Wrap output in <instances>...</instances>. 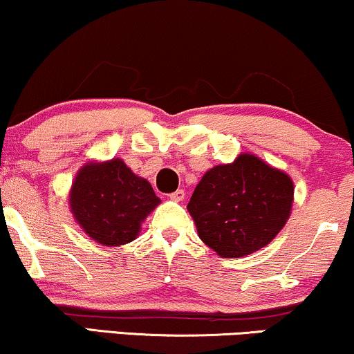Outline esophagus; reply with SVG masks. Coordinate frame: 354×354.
I'll list each match as a JSON object with an SVG mask.
<instances>
[{
    "mask_svg": "<svg viewBox=\"0 0 354 354\" xmlns=\"http://www.w3.org/2000/svg\"><path fill=\"white\" fill-rule=\"evenodd\" d=\"M169 199H173V201H183L185 199V189H176L174 193L169 194Z\"/></svg>",
    "mask_w": 354,
    "mask_h": 354,
    "instance_id": "34e87169",
    "label": "esophagus"
}]
</instances>
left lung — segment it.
Wrapping results in <instances>:
<instances>
[{
    "instance_id": "left-lung-1",
    "label": "left lung",
    "mask_w": 354,
    "mask_h": 354,
    "mask_svg": "<svg viewBox=\"0 0 354 354\" xmlns=\"http://www.w3.org/2000/svg\"><path fill=\"white\" fill-rule=\"evenodd\" d=\"M292 203L290 176L242 153L234 163L206 171L188 211L204 244L221 257L237 259L266 247L282 231Z\"/></svg>"
}]
</instances>
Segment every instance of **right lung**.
Masks as SVG:
<instances>
[{"label":"right lung","instance_id":"add662e5","mask_svg":"<svg viewBox=\"0 0 354 354\" xmlns=\"http://www.w3.org/2000/svg\"><path fill=\"white\" fill-rule=\"evenodd\" d=\"M71 211L84 232L102 245L129 244L160 204L151 185L120 158L87 163L71 188Z\"/></svg>","mask_w":354,"mask_h":354}]
</instances>
